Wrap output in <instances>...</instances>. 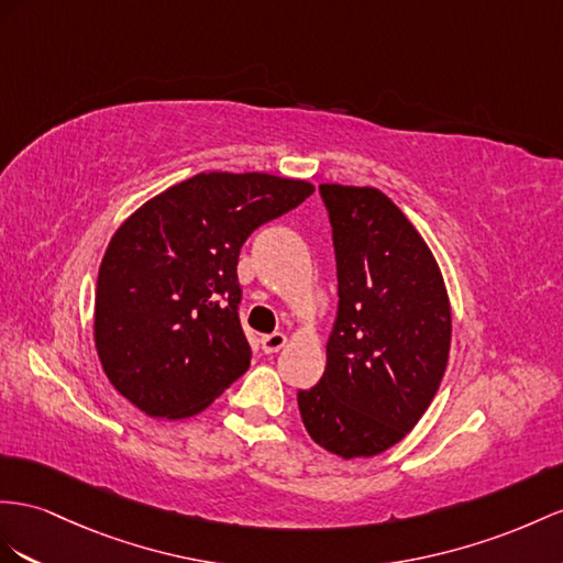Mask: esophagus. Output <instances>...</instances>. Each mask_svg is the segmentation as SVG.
Wrapping results in <instances>:
<instances>
[{
    "mask_svg": "<svg viewBox=\"0 0 563 563\" xmlns=\"http://www.w3.org/2000/svg\"><path fill=\"white\" fill-rule=\"evenodd\" d=\"M285 342H287L285 333H271V335L262 338V350L266 354H276V352H280L285 347Z\"/></svg>",
    "mask_w": 563,
    "mask_h": 563,
    "instance_id": "34e87169",
    "label": "esophagus"
}]
</instances>
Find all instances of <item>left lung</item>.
<instances>
[{
  "mask_svg": "<svg viewBox=\"0 0 563 563\" xmlns=\"http://www.w3.org/2000/svg\"><path fill=\"white\" fill-rule=\"evenodd\" d=\"M333 228L338 316L323 378L297 393L316 444L373 456L419 423L442 383L452 311L428 244L376 187L321 185Z\"/></svg>",
  "mask_w": 563,
  "mask_h": 563,
  "instance_id": "1",
  "label": "left lung"
}]
</instances>
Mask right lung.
Wrapping results in <instances>:
<instances>
[{
	"label": "right lung",
	"instance_id": "1",
	"mask_svg": "<svg viewBox=\"0 0 563 563\" xmlns=\"http://www.w3.org/2000/svg\"><path fill=\"white\" fill-rule=\"evenodd\" d=\"M309 195L307 180L199 173L117 230L99 266L95 344L128 401L154 419H187L250 368L240 250Z\"/></svg>",
	"mask_w": 563,
	"mask_h": 563
}]
</instances>
